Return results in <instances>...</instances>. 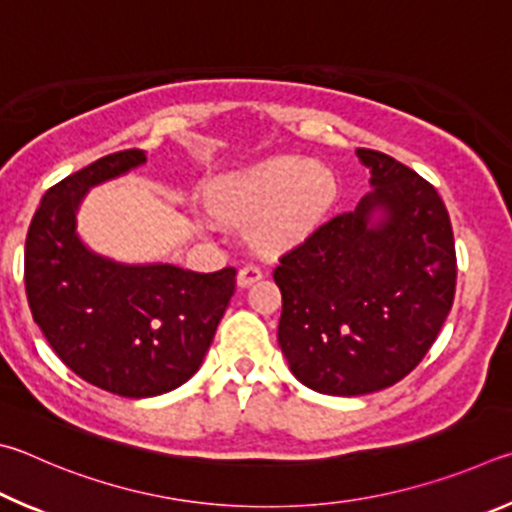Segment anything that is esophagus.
Returning a JSON list of instances; mask_svg holds the SVG:
<instances>
[{
	"label": "esophagus",
	"mask_w": 512,
	"mask_h": 512,
	"mask_svg": "<svg viewBox=\"0 0 512 512\" xmlns=\"http://www.w3.org/2000/svg\"><path fill=\"white\" fill-rule=\"evenodd\" d=\"M261 279H263V272H261V267H256V265H245L238 272V285H240V288H249L251 283H256V281H261Z\"/></svg>",
	"instance_id": "1"
}]
</instances>
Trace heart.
<instances>
[{
  "mask_svg": "<svg viewBox=\"0 0 512 512\" xmlns=\"http://www.w3.org/2000/svg\"><path fill=\"white\" fill-rule=\"evenodd\" d=\"M335 191L330 168L285 155L222 179L211 191V209L231 224L258 217L251 238L265 251H279L299 245L319 227Z\"/></svg>",
  "mask_w": 512,
  "mask_h": 512,
  "instance_id": "1",
  "label": "heart"
}]
</instances>
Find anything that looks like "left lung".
Segmentation results:
<instances>
[{
    "mask_svg": "<svg viewBox=\"0 0 512 512\" xmlns=\"http://www.w3.org/2000/svg\"><path fill=\"white\" fill-rule=\"evenodd\" d=\"M373 191L281 258L279 346L301 384L364 396L400 382L452 310L456 251L436 188L378 150L357 148Z\"/></svg>",
    "mask_w": 512,
    "mask_h": 512,
    "instance_id": "left-lung-1",
    "label": "left lung"
}]
</instances>
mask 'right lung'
Segmentation results:
<instances>
[{
	"label": "right lung",
	"mask_w": 512,
	"mask_h": 512,
	"mask_svg": "<svg viewBox=\"0 0 512 512\" xmlns=\"http://www.w3.org/2000/svg\"><path fill=\"white\" fill-rule=\"evenodd\" d=\"M141 164L143 150L114 152L51 186L24 249L35 324L78 378L123 398L161 396L193 378L236 290L233 267L130 265L80 240L76 215L89 188Z\"/></svg>",
	"instance_id": "right-lung-1"
}]
</instances>
